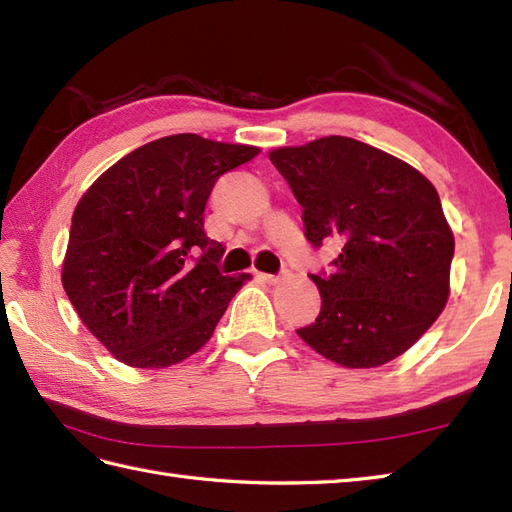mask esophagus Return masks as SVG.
Listing matches in <instances>:
<instances>
[{
    "label": "esophagus",
    "mask_w": 512,
    "mask_h": 512,
    "mask_svg": "<svg viewBox=\"0 0 512 512\" xmlns=\"http://www.w3.org/2000/svg\"><path fill=\"white\" fill-rule=\"evenodd\" d=\"M257 277L266 281V284H277V281L281 279V275H268V273H257Z\"/></svg>",
    "instance_id": "1"
}]
</instances>
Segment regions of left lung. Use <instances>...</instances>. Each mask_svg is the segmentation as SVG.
Listing matches in <instances>:
<instances>
[{
    "instance_id": "8db88e82",
    "label": "left lung",
    "mask_w": 512,
    "mask_h": 512,
    "mask_svg": "<svg viewBox=\"0 0 512 512\" xmlns=\"http://www.w3.org/2000/svg\"><path fill=\"white\" fill-rule=\"evenodd\" d=\"M268 156L301 204L308 242L339 246L330 273L310 275L321 312L297 334L343 367L394 361L449 299L455 242L436 187L407 162L347 136Z\"/></svg>"
}]
</instances>
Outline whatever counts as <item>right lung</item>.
Segmentation results:
<instances>
[{"label": "right lung", "mask_w": 512, "mask_h": 512, "mask_svg": "<svg viewBox=\"0 0 512 512\" xmlns=\"http://www.w3.org/2000/svg\"><path fill=\"white\" fill-rule=\"evenodd\" d=\"M259 154L198 134L134 149L83 193L72 215L63 290L118 361L162 369L211 339L250 275L220 273L224 246L204 233L222 173Z\"/></svg>", "instance_id": "right-lung-1"}]
</instances>
